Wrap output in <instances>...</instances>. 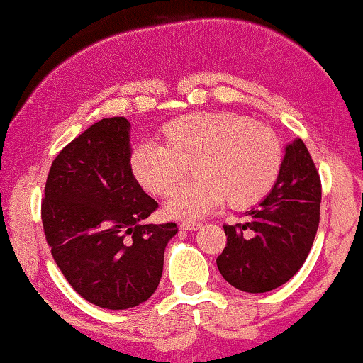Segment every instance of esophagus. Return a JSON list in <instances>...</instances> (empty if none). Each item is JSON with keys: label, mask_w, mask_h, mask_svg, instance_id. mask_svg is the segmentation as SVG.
<instances>
[{"label": "esophagus", "mask_w": 363, "mask_h": 363, "mask_svg": "<svg viewBox=\"0 0 363 363\" xmlns=\"http://www.w3.org/2000/svg\"><path fill=\"white\" fill-rule=\"evenodd\" d=\"M180 227L183 230H196L202 227V223L200 222H183V223H180Z\"/></svg>", "instance_id": "obj_1"}]
</instances>
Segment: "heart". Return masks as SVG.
Segmentation results:
<instances>
[{"label":"heart","mask_w":363,"mask_h":363,"mask_svg":"<svg viewBox=\"0 0 363 363\" xmlns=\"http://www.w3.org/2000/svg\"><path fill=\"white\" fill-rule=\"evenodd\" d=\"M160 146L131 155L134 180L155 196H169L191 168L196 180L167 203L174 218H195L222 202L232 210L261 203L283 168V146L269 126L234 113H196L164 124Z\"/></svg>","instance_id":"b5f03b06"}]
</instances>
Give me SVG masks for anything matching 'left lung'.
I'll list each match as a JSON object with an SVG mask.
<instances>
[{"label":"left lung","instance_id":"8db88e82","mask_svg":"<svg viewBox=\"0 0 363 363\" xmlns=\"http://www.w3.org/2000/svg\"><path fill=\"white\" fill-rule=\"evenodd\" d=\"M321 180L301 140L286 146L279 178L245 222L223 230L227 244L217 267L245 293H266L288 283L305 264L320 225Z\"/></svg>","mask_w":363,"mask_h":363}]
</instances>
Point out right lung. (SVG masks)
Here are the masks:
<instances>
[{
  "label": "right lung",
  "instance_id": "add662e5",
  "mask_svg": "<svg viewBox=\"0 0 363 363\" xmlns=\"http://www.w3.org/2000/svg\"><path fill=\"white\" fill-rule=\"evenodd\" d=\"M129 121L101 119L53 160L42 223L58 269L84 299L128 310L151 298L177 223H146L158 208L131 172Z\"/></svg>",
  "mask_w": 363,
  "mask_h": 363
}]
</instances>
